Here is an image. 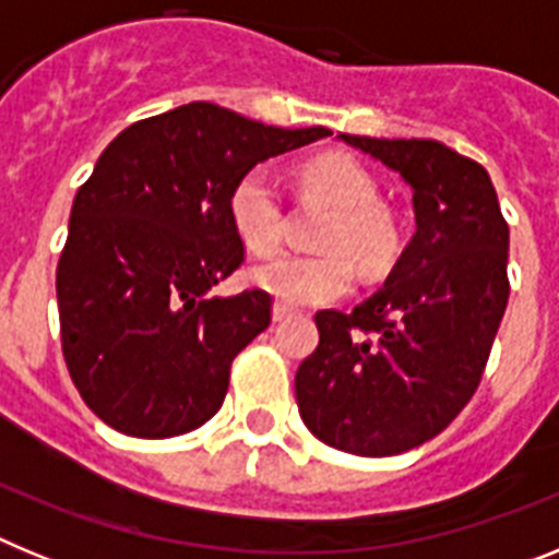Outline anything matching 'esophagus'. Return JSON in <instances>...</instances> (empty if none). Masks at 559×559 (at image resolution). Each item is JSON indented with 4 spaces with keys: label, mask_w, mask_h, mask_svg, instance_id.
Listing matches in <instances>:
<instances>
[{
    "label": "esophagus",
    "mask_w": 559,
    "mask_h": 559,
    "mask_svg": "<svg viewBox=\"0 0 559 559\" xmlns=\"http://www.w3.org/2000/svg\"><path fill=\"white\" fill-rule=\"evenodd\" d=\"M271 316H274V322H285V319H290V316H294V308H288L285 302H274Z\"/></svg>",
    "instance_id": "esophagus-1"
}]
</instances>
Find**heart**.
I'll use <instances>...</instances> for the list:
<instances>
[{"label": "heart", "instance_id": "b5f03b06", "mask_svg": "<svg viewBox=\"0 0 559 559\" xmlns=\"http://www.w3.org/2000/svg\"><path fill=\"white\" fill-rule=\"evenodd\" d=\"M302 185L316 199L333 206L319 235L322 254H276L251 269V283L288 305L335 302L353 288V265L364 274H383L400 254L394 218L378 204L372 173L344 153L305 162ZM229 218L237 237L254 254H271L283 237V204L271 167L257 165L235 181Z\"/></svg>", "mask_w": 559, "mask_h": 559}]
</instances>
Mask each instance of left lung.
Returning <instances> with one entry per match:
<instances>
[{
    "label": "left lung",
    "mask_w": 559,
    "mask_h": 559,
    "mask_svg": "<svg viewBox=\"0 0 559 559\" xmlns=\"http://www.w3.org/2000/svg\"><path fill=\"white\" fill-rule=\"evenodd\" d=\"M338 140L400 173L417 231L383 288L349 313H316L296 403L324 445L394 456L445 431L476 392L510 299V226L490 173L442 142Z\"/></svg>",
    "instance_id": "8db88e82"
}]
</instances>
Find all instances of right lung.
Segmentation results:
<instances>
[{
	"mask_svg": "<svg viewBox=\"0 0 559 559\" xmlns=\"http://www.w3.org/2000/svg\"><path fill=\"white\" fill-rule=\"evenodd\" d=\"M330 136L274 128L215 103L133 122L100 153L69 212L56 274L63 358L114 431L165 439L218 412L235 355L271 322V296L212 288L243 263L235 181Z\"/></svg>",
	"mask_w": 559,
	"mask_h": 559,
	"instance_id": "add662e5",
	"label": "right lung"
}]
</instances>
